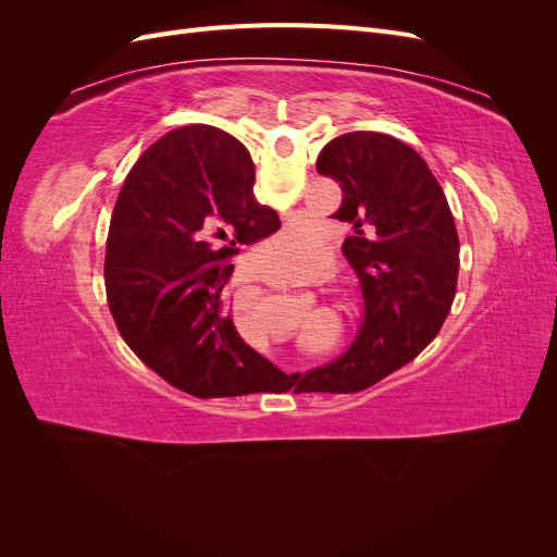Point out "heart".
Masks as SVG:
<instances>
[{"label":"heart","instance_id":"heart-1","mask_svg":"<svg viewBox=\"0 0 557 557\" xmlns=\"http://www.w3.org/2000/svg\"><path fill=\"white\" fill-rule=\"evenodd\" d=\"M305 248H307V239H301L299 232H293V230H281L278 237L274 239V252L276 258L285 264H295L301 260V256H305ZM313 269H318V272H325L330 274L332 272V262L330 260H318L311 264Z\"/></svg>","mask_w":557,"mask_h":557}]
</instances>
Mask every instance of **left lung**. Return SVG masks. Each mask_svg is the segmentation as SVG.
I'll return each instance as SVG.
<instances>
[{"label":"left lung","mask_w":557,"mask_h":557,"mask_svg":"<svg viewBox=\"0 0 557 557\" xmlns=\"http://www.w3.org/2000/svg\"><path fill=\"white\" fill-rule=\"evenodd\" d=\"M318 174L344 193L332 218L352 227L342 250L360 281L362 323L339 358L297 381L301 393H358L413 360L450 311L458 232L442 185L413 148L348 132L320 150Z\"/></svg>","instance_id":"8db88e82"}]
</instances>
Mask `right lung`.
<instances>
[{"label":"right lung","mask_w":557,"mask_h":557,"mask_svg":"<svg viewBox=\"0 0 557 557\" xmlns=\"http://www.w3.org/2000/svg\"><path fill=\"white\" fill-rule=\"evenodd\" d=\"M242 141L211 125L166 134L132 166L111 215L104 281L127 346L195 397L285 393V374L234 327L223 297L242 246L281 227L252 195Z\"/></svg>","instance_id":"1"}]
</instances>
